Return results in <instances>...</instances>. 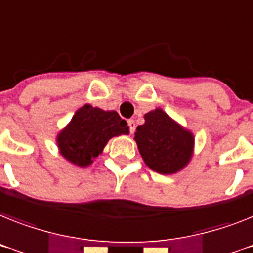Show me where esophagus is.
<instances>
[{"label": "esophagus", "mask_w": 253, "mask_h": 253, "mask_svg": "<svg viewBox=\"0 0 253 253\" xmlns=\"http://www.w3.org/2000/svg\"><path fill=\"white\" fill-rule=\"evenodd\" d=\"M128 127H130V132L131 133L135 132V121L128 120Z\"/></svg>", "instance_id": "1"}]
</instances>
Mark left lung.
Listing matches in <instances>:
<instances>
[{"instance_id": "1", "label": "left lung", "mask_w": 253, "mask_h": 253, "mask_svg": "<svg viewBox=\"0 0 253 253\" xmlns=\"http://www.w3.org/2000/svg\"><path fill=\"white\" fill-rule=\"evenodd\" d=\"M145 123L136 127L135 140L144 162L156 172L175 173L190 161L194 139L162 109L145 114Z\"/></svg>"}]
</instances>
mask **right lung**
I'll return each instance as SVG.
<instances>
[{"instance_id": "right-lung-1", "label": "right lung", "mask_w": 253, "mask_h": 253, "mask_svg": "<svg viewBox=\"0 0 253 253\" xmlns=\"http://www.w3.org/2000/svg\"><path fill=\"white\" fill-rule=\"evenodd\" d=\"M128 133V126L116 110H105L86 104L76 112L67 128L58 136L61 156L81 167H86L96 158L108 140Z\"/></svg>"}]
</instances>
